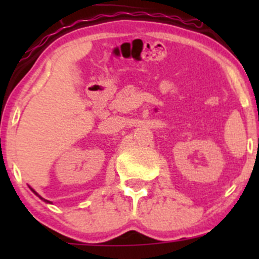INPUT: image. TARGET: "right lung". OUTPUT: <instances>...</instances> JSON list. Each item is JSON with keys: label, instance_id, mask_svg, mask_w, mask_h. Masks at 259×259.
I'll use <instances>...</instances> for the list:
<instances>
[{"label": "right lung", "instance_id": "obj_1", "mask_svg": "<svg viewBox=\"0 0 259 259\" xmlns=\"http://www.w3.org/2000/svg\"><path fill=\"white\" fill-rule=\"evenodd\" d=\"M32 192H33V193H35V194H36V195H37V193H36V192H35V190H33V189H32ZM38 197H40V195H38ZM41 199H42V198H41ZM44 200H45V199H44ZM45 202H48V200H45ZM49 203H50V202H49Z\"/></svg>", "mask_w": 259, "mask_h": 259}]
</instances>
